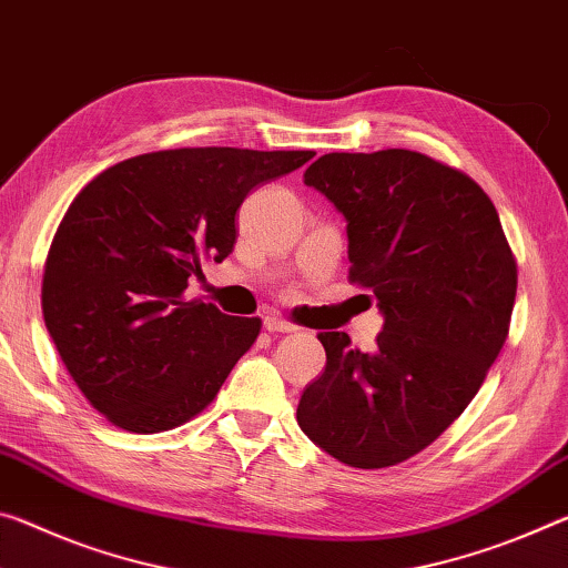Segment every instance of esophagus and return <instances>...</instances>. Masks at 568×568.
<instances>
[{"label": "esophagus", "instance_id": "1", "mask_svg": "<svg viewBox=\"0 0 568 568\" xmlns=\"http://www.w3.org/2000/svg\"><path fill=\"white\" fill-rule=\"evenodd\" d=\"M263 326H265V331H270V333H293V331H298V326H293V323H287V321L281 318V316H267V318L263 321Z\"/></svg>", "mask_w": 568, "mask_h": 568}]
</instances>
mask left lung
<instances>
[{"instance_id":"left-lung-1","label":"left lung","mask_w":568,"mask_h":568,"mask_svg":"<svg viewBox=\"0 0 568 568\" xmlns=\"http://www.w3.org/2000/svg\"><path fill=\"white\" fill-rule=\"evenodd\" d=\"M303 182L344 214L348 277L384 328L364 354L323 331L326 368L298 425L362 470L404 463L460 417L508 336L516 260L490 196L463 171L407 149L326 154Z\"/></svg>"}]
</instances>
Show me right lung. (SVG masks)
<instances>
[{
    "instance_id": "1",
    "label": "right lung",
    "mask_w": 568,
    "mask_h": 568,
    "mask_svg": "<svg viewBox=\"0 0 568 568\" xmlns=\"http://www.w3.org/2000/svg\"><path fill=\"white\" fill-rule=\"evenodd\" d=\"M313 151L171 149L98 174L52 240L42 316L78 389L115 427L174 429L217 397L260 318L186 298L202 260L235 247L252 189L291 174Z\"/></svg>"
}]
</instances>
